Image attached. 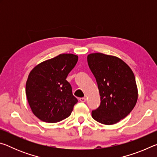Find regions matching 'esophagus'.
I'll use <instances>...</instances> for the list:
<instances>
[{
	"mask_svg": "<svg viewBox=\"0 0 157 157\" xmlns=\"http://www.w3.org/2000/svg\"><path fill=\"white\" fill-rule=\"evenodd\" d=\"M79 101L82 102H86V98H79Z\"/></svg>",
	"mask_w": 157,
	"mask_h": 157,
	"instance_id": "obj_1",
	"label": "esophagus"
}]
</instances>
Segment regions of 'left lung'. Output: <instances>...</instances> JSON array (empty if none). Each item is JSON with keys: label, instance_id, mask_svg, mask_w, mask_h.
Masks as SVG:
<instances>
[{"label": "left lung", "instance_id": "1", "mask_svg": "<svg viewBox=\"0 0 157 157\" xmlns=\"http://www.w3.org/2000/svg\"><path fill=\"white\" fill-rule=\"evenodd\" d=\"M87 62L96 79L100 105L92 111L93 118L104 124H113L125 118L136 104L138 89L134 73L120 58L91 53Z\"/></svg>", "mask_w": 157, "mask_h": 157}]
</instances>
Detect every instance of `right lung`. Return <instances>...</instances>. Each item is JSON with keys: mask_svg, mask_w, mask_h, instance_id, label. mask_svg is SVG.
Masks as SVG:
<instances>
[{"mask_svg": "<svg viewBox=\"0 0 157 157\" xmlns=\"http://www.w3.org/2000/svg\"><path fill=\"white\" fill-rule=\"evenodd\" d=\"M78 60V55L60 54L30 71L25 94L32 111L41 121L57 123L71 114L78 99L66 79Z\"/></svg>", "mask_w": 157, "mask_h": 157, "instance_id": "add662e5", "label": "right lung"}]
</instances>
